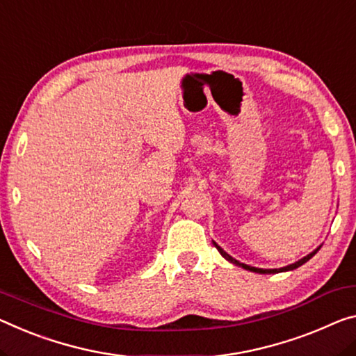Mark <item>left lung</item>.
Listing matches in <instances>:
<instances>
[{"instance_id":"1","label":"left lung","mask_w":356,"mask_h":356,"mask_svg":"<svg viewBox=\"0 0 356 356\" xmlns=\"http://www.w3.org/2000/svg\"><path fill=\"white\" fill-rule=\"evenodd\" d=\"M213 245H215V247L218 248V251H220L221 253V256L222 258H226L227 261H231L232 264H235V266H240V267H243V269H247V270H251V272H258V273H278V272H286V270H293V269H298L299 266H302V264H305V262H307L312 256H315L316 254V251L320 250V247L316 248L315 251H312L310 254H307L305 256V258H302L300 261H298V262H294V264H289V266H286V267H282V269H258V267H251V266H247V264H243V262H238L237 259H234L232 256H229L226 251H222V248L221 247H218V245L213 242Z\"/></svg>"}]
</instances>
